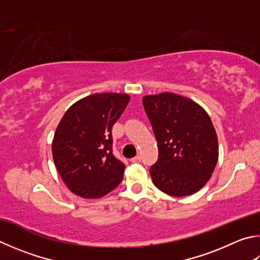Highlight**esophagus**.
I'll return each instance as SVG.
<instances>
[{
	"mask_svg": "<svg viewBox=\"0 0 260 260\" xmlns=\"http://www.w3.org/2000/svg\"><path fill=\"white\" fill-rule=\"evenodd\" d=\"M131 161L132 162H140L141 161V157H140V155H136V157L131 159Z\"/></svg>",
	"mask_w": 260,
	"mask_h": 260,
	"instance_id": "1",
	"label": "esophagus"
}]
</instances>
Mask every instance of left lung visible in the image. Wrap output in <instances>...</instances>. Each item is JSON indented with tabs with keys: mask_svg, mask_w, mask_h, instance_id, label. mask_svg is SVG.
Instances as JSON below:
<instances>
[{
	"mask_svg": "<svg viewBox=\"0 0 260 260\" xmlns=\"http://www.w3.org/2000/svg\"><path fill=\"white\" fill-rule=\"evenodd\" d=\"M143 106L158 143V160L150 167L153 184L172 197L198 192L218 160V141L208 114L174 93L144 96Z\"/></svg>",
	"mask_w": 260,
	"mask_h": 260,
	"instance_id": "1",
	"label": "left lung"
}]
</instances>
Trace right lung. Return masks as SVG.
<instances>
[{
  "mask_svg": "<svg viewBox=\"0 0 260 260\" xmlns=\"http://www.w3.org/2000/svg\"><path fill=\"white\" fill-rule=\"evenodd\" d=\"M128 102L127 94H92L74 103L61 119L52 154L75 194L98 199L119 185L125 164L112 153L111 131Z\"/></svg>",
  "mask_w": 260,
  "mask_h": 260,
  "instance_id": "obj_1",
  "label": "right lung"
}]
</instances>
